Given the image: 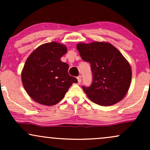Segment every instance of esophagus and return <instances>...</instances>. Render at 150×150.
I'll use <instances>...</instances> for the list:
<instances>
[{
    "instance_id": "34e87169",
    "label": "esophagus",
    "mask_w": 150,
    "mask_h": 150,
    "mask_svg": "<svg viewBox=\"0 0 150 150\" xmlns=\"http://www.w3.org/2000/svg\"><path fill=\"white\" fill-rule=\"evenodd\" d=\"M77 81H78V83L80 84V82H82V76H81V75H79V76L77 77Z\"/></svg>"
}]
</instances>
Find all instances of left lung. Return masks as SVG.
<instances>
[{"label": "left lung", "instance_id": "obj_1", "mask_svg": "<svg viewBox=\"0 0 150 150\" xmlns=\"http://www.w3.org/2000/svg\"><path fill=\"white\" fill-rule=\"evenodd\" d=\"M77 49L82 60L91 65L92 84L82 87L89 99L101 106H111L123 99L130 87L132 73L121 53L106 42L80 43Z\"/></svg>", "mask_w": 150, "mask_h": 150}]
</instances>
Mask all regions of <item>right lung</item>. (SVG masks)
Instances as JSON below:
<instances>
[{
    "label": "right lung",
    "mask_w": 150,
    "mask_h": 150,
    "mask_svg": "<svg viewBox=\"0 0 150 150\" xmlns=\"http://www.w3.org/2000/svg\"><path fill=\"white\" fill-rule=\"evenodd\" d=\"M65 46L56 42L41 45L31 53L24 65L22 81L26 92L41 104L53 106L64 97L75 77L68 74L69 65L61 61Z\"/></svg>",
    "instance_id": "add662e5"
}]
</instances>
